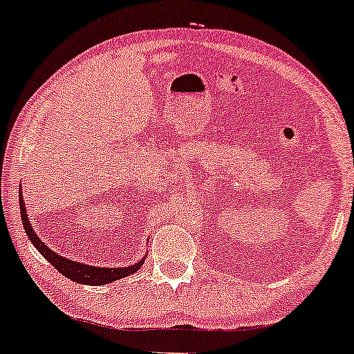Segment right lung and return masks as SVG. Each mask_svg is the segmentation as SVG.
Masks as SVG:
<instances>
[{"mask_svg": "<svg viewBox=\"0 0 354 354\" xmlns=\"http://www.w3.org/2000/svg\"><path fill=\"white\" fill-rule=\"evenodd\" d=\"M19 205H21V217L24 229H26V234L28 239L33 243V246L40 251L43 258L55 266V268L59 270L62 275H66L67 279L74 280L77 283H85V285H104L109 282H114V280H119L122 277H127V275L133 274L135 270H138L143 266V259L140 263L129 266V268H93V266H86L82 263H77V261H71L64 258V256L55 253V251L48 248V246L43 243V241L38 239L35 232H33L30 221H28L26 206H24V200L21 196L19 200Z\"/></svg>", "mask_w": 354, "mask_h": 354, "instance_id": "right-lung-1", "label": "right lung"}]
</instances>
